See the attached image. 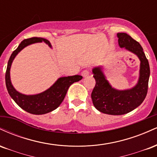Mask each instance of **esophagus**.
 Here are the masks:
<instances>
[{"label":"esophagus","mask_w":157,"mask_h":157,"mask_svg":"<svg viewBox=\"0 0 157 157\" xmlns=\"http://www.w3.org/2000/svg\"><path fill=\"white\" fill-rule=\"evenodd\" d=\"M89 75V71L88 69H84L83 71H82V75L83 77H87Z\"/></svg>","instance_id":"obj_1"}]
</instances>
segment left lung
<instances>
[{
  "instance_id": "1",
  "label": "left lung",
  "mask_w": 157,
  "mask_h": 157,
  "mask_svg": "<svg viewBox=\"0 0 157 157\" xmlns=\"http://www.w3.org/2000/svg\"><path fill=\"white\" fill-rule=\"evenodd\" d=\"M119 45L137 55L140 60V78L133 89L119 91L113 89L102 71L101 67L92 70L96 84L91 92L94 105L100 112L111 115H122L137 108L147 93L150 67L143 48L137 41L126 33H117Z\"/></svg>"
}]
</instances>
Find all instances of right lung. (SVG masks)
Here are the masks:
<instances>
[{"instance_id":"obj_1","label":"right lung","mask_w":157,"mask_h":157,"mask_svg":"<svg viewBox=\"0 0 157 157\" xmlns=\"http://www.w3.org/2000/svg\"><path fill=\"white\" fill-rule=\"evenodd\" d=\"M44 41L51 47L49 41L43 37H34L23 40L16 49L11 55L7 65L5 80L7 91L10 97L21 109L33 114H44L57 109L64 100L69 86L74 82L82 78L81 75H74L60 77L49 89L44 92L35 95H25L19 93L14 89L10 80V68L15 56L23 48L32 44Z\"/></svg>"}]
</instances>
